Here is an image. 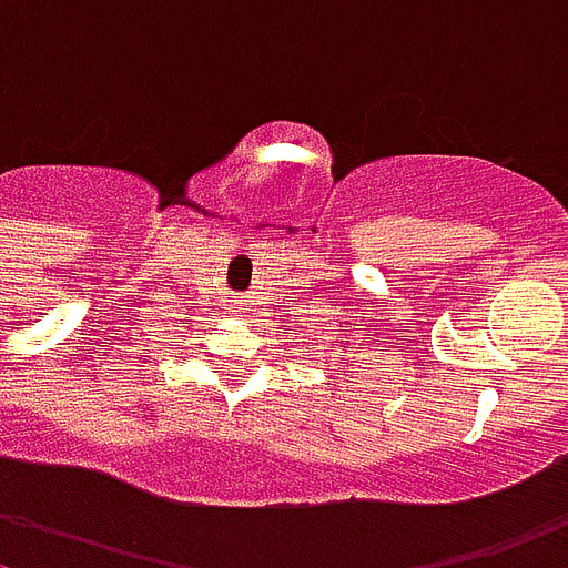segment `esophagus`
Wrapping results in <instances>:
<instances>
[{
	"label": "esophagus",
	"instance_id": "1",
	"mask_svg": "<svg viewBox=\"0 0 568 568\" xmlns=\"http://www.w3.org/2000/svg\"><path fill=\"white\" fill-rule=\"evenodd\" d=\"M225 313H243V301H229V304H225Z\"/></svg>",
	"mask_w": 568,
	"mask_h": 568
}]
</instances>
